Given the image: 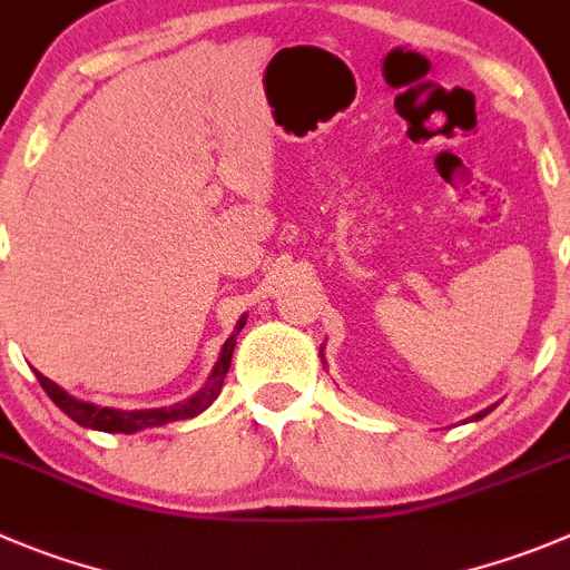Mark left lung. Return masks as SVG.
Segmentation results:
<instances>
[{"label": "left lung", "instance_id": "left-lung-1", "mask_svg": "<svg viewBox=\"0 0 570 570\" xmlns=\"http://www.w3.org/2000/svg\"><path fill=\"white\" fill-rule=\"evenodd\" d=\"M487 413H489V411H483V413H478V419H481V416H487Z\"/></svg>", "mask_w": 570, "mask_h": 570}]
</instances>
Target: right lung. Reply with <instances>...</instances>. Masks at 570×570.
Returning <instances> with one entry per match:
<instances>
[{
    "label": "right lung",
    "mask_w": 570,
    "mask_h": 570,
    "mask_svg": "<svg viewBox=\"0 0 570 570\" xmlns=\"http://www.w3.org/2000/svg\"><path fill=\"white\" fill-rule=\"evenodd\" d=\"M244 321H247V317L238 321L236 334L244 328ZM236 334H233V337L225 343V348H222V357L219 363H216V368H213L207 385L202 387V391H196L188 402H179V405L174 407H157V411H115V407H98V405H89V402H81V399L76 396H69L67 391H61L56 382H50L45 374H39V371H36V376H39L47 396H50L52 402H56V405L72 419V422L81 424V428L104 430V433H135V430L159 428V424L179 422V419H194L196 413L205 411L213 399L219 396L222 382H225L227 368H230L233 348H236Z\"/></svg>",
    "instance_id": "add662e5"
}]
</instances>
